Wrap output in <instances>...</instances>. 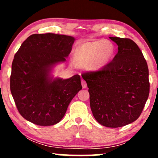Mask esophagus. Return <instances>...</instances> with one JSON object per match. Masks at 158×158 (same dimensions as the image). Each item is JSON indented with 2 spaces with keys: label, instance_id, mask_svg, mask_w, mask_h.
<instances>
[{
  "label": "esophagus",
  "instance_id": "34e87169",
  "mask_svg": "<svg viewBox=\"0 0 158 158\" xmlns=\"http://www.w3.org/2000/svg\"><path fill=\"white\" fill-rule=\"evenodd\" d=\"M81 84H82V87H83V88H87V83H86V82L84 81V80H82L81 81Z\"/></svg>",
  "mask_w": 158,
  "mask_h": 158
}]
</instances>
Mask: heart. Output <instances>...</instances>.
<instances>
[{
  "mask_svg": "<svg viewBox=\"0 0 158 158\" xmlns=\"http://www.w3.org/2000/svg\"><path fill=\"white\" fill-rule=\"evenodd\" d=\"M114 53L111 42L105 40L86 42L80 44L75 51V60L77 64H88L96 70L109 63Z\"/></svg>",
  "mask_w": 158,
  "mask_h": 158,
  "instance_id": "heart-1",
  "label": "heart"
}]
</instances>
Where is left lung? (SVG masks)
Masks as SVG:
<instances>
[{
  "instance_id": "left-lung-1",
  "label": "left lung",
  "mask_w": 158,
  "mask_h": 158,
  "mask_svg": "<svg viewBox=\"0 0 158 158\" xmlns=\"http://www.w3.org/2000/svg\"><path fill=\"white\" fill-rule=\"evenodd\" d=\"M118 45L113 60L82 75L87 83L93 115L99 124L117 128L139 118L149 96L148 64L130 39L109 37Z\"/></svg>"
}]
</instances>
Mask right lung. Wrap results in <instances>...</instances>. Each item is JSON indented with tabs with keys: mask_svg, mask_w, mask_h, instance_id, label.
<instances>
[{
	"mask_svg": "<svg viewBox=\"0 0 158 158\" xmlns=\"http://www.w3.org/2000/svg\"><path fill=\"white\" fill-rule=\"evenodd\" d=\"M75 39L56 34H34L21 45L12 62L10 88L17 109L40 126L60 122L70 101L82 89L81 77H54V67L66 61Z\"/></svg>",
	"mask_w": 158,
	"mask_h": 158,
	"instance_id": "1",
	"label": "right lung"
}]
</instances>
